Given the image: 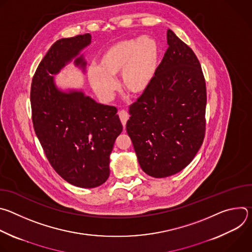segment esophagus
Listing matches in <instances>:
<instances>
[{
	"label": "esophagus",
	"mask_w": 252,
	"mask_h": 252,
	"mask_svg": "<svg viewBox=\"0 0 252 252\" xmlns=\"http://www.w3.org/2000/svg\"><path fill=\"white\" fill-rule=\"evenodd\" d=\"M119 116H120V119H121V121H122L123 126H126V122L128 121V118H129L128 113H127L126 111H125V110H122V111H120Z\"/></svg>",
	"instance_id": "1"
}]
</instances>
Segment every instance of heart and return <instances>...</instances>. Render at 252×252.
<instances>
[{
  "label": "heart",
  "instance_id": "heart-1",
  "mask_svg": "<svg viewBox=\"0 0 252 252\" xmlns=\"http://www.w3.org/2000/svg\"><path fill=\"white\" fill-rule=\"evenodd\" d=\"M159 46L149 35L116 43L98 59L96 67L88 71L89 81L102 99H110L116 91L115 79L126 93L139 95L152 85L159 63Z\"/></svg>",
  "mask_w": 252,
  "mask_h": 252
}]
</instances>
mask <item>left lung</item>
Returning a JSON list of instances; mask_svg holds the SVG:
<instances>
[{
    "instance_id": "left-lung-1",
    "label": "left lung",
    "mask_w": 252,
    "mask_h": 252,
    "mask_svg": "<svg viewBox=\"0 0 252 252\" xmlns=\"http://www.w3.org/2000/svg\"><path fill=\"white\" fill-rule=\"evenodd\" d=\"M168 48L150 86L132 104L126 131L141 169L166 177L184 169L205 135L206 86L194 52L167 30Z\"/></svg>"
}]
</instances>
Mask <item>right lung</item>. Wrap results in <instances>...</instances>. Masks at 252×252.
I'll return each mask as SVG.
<instances>
[{"mask_svg": "<svg viewBox=\"0 0 252 252\" xmlns=\"http://www.w3.org/2000/svg\"><path fill=\"white\" fill-rule=\"evenodd\" d=\"M91 43V34L61 39L49 50L32 77V121L45 155L68 184L101 186L110 175V155L123 130L116 106L97 103L82 92H60L53 75ZM76 64L85 66L82 57Z\"/></svg>", "mask_w": 252, "mask_h": 252, "instance_id": "add662e5", "label": "right lung"}]
</instances>
